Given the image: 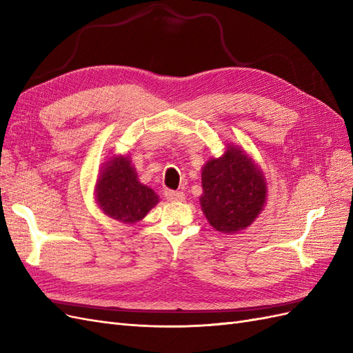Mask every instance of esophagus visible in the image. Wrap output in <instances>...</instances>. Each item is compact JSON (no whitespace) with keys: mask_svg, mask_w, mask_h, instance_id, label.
I'll use <instances>...</instances> for the list:
<instances>
[{"mask_svg":"<svg viewBox=\"0 0 353 353\" xmlns=\"http://www.w3.org/2000/svg\"><path fill=\"white\" fill-rule=\"evenodd\" d=\"M165 199L168 201H183L185 199V194L181 193V191H170L166 190L165 191Z\"/></svg>","mask_w":353,"mask_h":353,"instance_id":"1","label":"esophagus"}]
</instances>
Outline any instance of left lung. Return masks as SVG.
I'll list each match as a JSON object with an SVG mask.
<instances>
[{"mask_svg": "<svg viewBox=\"0 0 353 353\" xmlns=\"http://www.w3.org/2000/svg\"><path fill=\"white\" fill-rule=\"evenodd\" d=\"M200 206L210 225L236 234L252 225L263 210L268 187L261 166L241 147L227 144L225 153L201 168Z\"/></svg>", "mask_w": 353, "mask_h": 353, "instance_id": "obj_1", "label": "left lung"}]
</instances>
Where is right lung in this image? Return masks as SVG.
<instances>
[{
	"label": "right lung",
	"mask_w": 353,
	"mask_h": 353,
	"mask_svg": "<svg viewBox=\"0 0 353 353\" xmlns=\"http://www.w3.org/2000/svg\"><path fill=\"white\" fill-rule=\"evenodd\" d=\"M94 199L104 215L123 223L140 222L159 203L154 190L140 183L128 154H114L103 163Z\"/></svg>",
	"instance_id": "1"
}]
</instances>
